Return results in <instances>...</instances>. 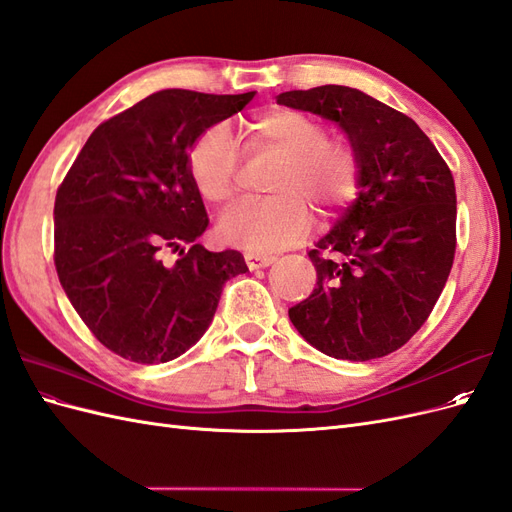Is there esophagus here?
<instances>
[{
	"label": "esophagus",
	"mask_w": 512,
	"mask_h": 512,
	"mask_svg": "<svg viewBox=\"0 0 512 512\" xmlns=\"http://www.w3.org/2000/svg\"><path fill=\"white\" fill-rule=\"evenodd\" d=\"M243 258L247 262V267H250L252 271L254 269H265V267H269V265H273V262H275V256H271V254H256V252H245Z\"/></svg>",
	"instance_id": "esophagus-1"
}]
</instances>
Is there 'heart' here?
<instances>
[{
    "instance_id": "heart-1",
    "label": "heart",
    "mask_w": 512,
    "mask_h": 512,
    "mask_svg": "<svg viewBox=\"0 0 512 512\" xmlns=\"http://www.w3.org/2000/svg\"><path fill=\"white\" fill-rule=\"evenodd\" d=\"M254 149L275 153L282 166L271 181L273 198L239 203L218 220L222 241L247 252H273L299 243L312 213L333 215L354 200L361 185V153L346 136H327L324 123L303 111L280 108L250 126ZM190 175L205 200L222 205L239 188V151L226 128H211L190 151Z\"/></svg>"
}]
</instances>
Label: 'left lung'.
Masks as SVG:
<instances>
[{
	"mask_svg": "<svg viewBox=\"0 0 512 512\" xmlns=\"http://www.w3.org/2000/svg\"><path fill=\"white\" fill-rule=\"evenodd\" d=\"M277 104L335 121L363 166L354 203L309 252L316 288L288 309L290 322L333 359H380L423 327L451 273V168L408 115L359 89L284 91Z\"/></svg>",
	"mask_w": 512,
	"mask_h": 512,
	"instance_id": "1",
	"label": "left lung"
}]
</instances>
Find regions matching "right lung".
I'll use <instances>...</instances> for the list:
<instances>
[{"mask_svg": "<svg viewBox=\"0 0 512 512\" xmlns=\"http://www.w3.org/2000/svg\"><path fill=\"white\" fill-rule=\"evenodd\" d=\"M256 96L164 89L91 132L55 196V267L76 314L123 359L168 363L205 335L224 284L247 271L209 252L188 151ZM191 247L188 248L187 245ZM166 251H179L168 266Z\"/></svg>", "mask_w": 512, "mask_h": 512, "instance_id": "add662e5", "label": "right lung"}]
</instances>
